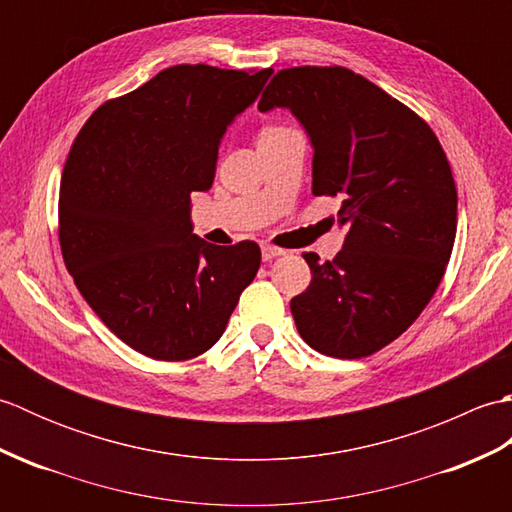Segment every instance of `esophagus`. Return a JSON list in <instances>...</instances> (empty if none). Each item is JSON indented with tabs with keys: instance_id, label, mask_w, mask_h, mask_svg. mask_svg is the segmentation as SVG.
Segmentation results:
<instances>
[{
	"instance_id": "obj_1",
	"label": "esophagus",
	"mask_w": 512,
	"mask_h": 512,
	"mask_svg": "<svg viewBox=\"0 0 512 512\" xmlns=\"http://www.w3.org/2000/svg\"><path fill=\"white\" fill-rule=\"evenodd\" d=\"M284 253H286V250H281L277 246H270V244L262 246V259H264V262H273V259L281 257Z\"/></svg>"
}]
</instances>
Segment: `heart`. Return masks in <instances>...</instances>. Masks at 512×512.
<instances>
[{
	"label": "heart",
	"mask_w": 512,
	"mask_h": 512,
	"mask_svg": "<svg viewBox=\"0 0 512 512\" xmlns=\"http://www.w3.org/2000/svg\"><path fill=\"white\" fill-rule=\"evenodd\" d=\"M281 129H284V127H266V129H264V132H262V134H259V136H268V134H275V132H281Z\"/></svg>",
	"instance_id": "1"
}]
</instances>
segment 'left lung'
I'll return each mask as SVG.
<instances>
[{
	"mask_svg": "<svg viewBox=\"0 0 512 512\" xmlns=\"http://www.w3.org/2000/svg\"><path fill=\"white\" fill-rule=\"evenodd\" d=\"M259 112L290 110L306 129L312 193L341 200L343 248L306 253L312 281L290 301L301 339L334 358L378 352L440 286L458 228V191L431 127L345 68L281 70Z\"/></svg>",
	"mask_w": 512,
	"mask_h": 512,
	"instance_id": "obj_1",
	"label": "left lung"
}]
</instances>
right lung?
I'll list each match as a JSON object with an SVG mask.
<instances>
[{"mask_svg":"<svg viewBox=\"0 0 512 512\" xmlns=\"http://www.w3.org/2000/svg\"><path fill=\"white\" fill-rule=\"evenodd\" d=\"M268 76L173 65L103 103L65 160V268L107 328L156 361H187L220 341L262 264L255 242L195 235L191 193L211 189L228 125Z\"/></svg>","mask_w":512,"mask_h":512,"instance_id":"1","label":"right lung"}]
</instances>
